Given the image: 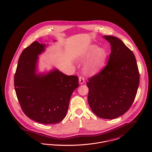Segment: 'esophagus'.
Instances as JSON below:
<instances>
[{
  "label": "esophagus",
  "mask_w": 152,
  "mask_h": 152,
  "mask_svg": "<svg viewBox=\"0 0 152 152\" xmlns=\"http://www.w3.org/2000/svg\"><path fill=\"white\" fill-rule=\"evenodd\" d=\"M79 83L80 84H83L85 83V80H84V78L82 77H80L79 78Z\"/></svg>",
  "instance_id": "34e87169"
}]
</instances>
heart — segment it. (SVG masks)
Wrapping results in <instances>:
<instances>
[{"mask_svg": "<svg viewBox=\"0 0 152 152\" xmlns=\"http://www.w3.org/2000/svg\"><path fill=\"white\" fill-rule=\"evenodd\" d=\"M109 52L105 48L96 45H90L78 57V61H86L83 70L87 75H94L101 71L105 65Z\"/></svg>", "mask_w": 152, "mask_h": 152, "instance_id": "b5f03b06", "label": "heart"}]
</instances>
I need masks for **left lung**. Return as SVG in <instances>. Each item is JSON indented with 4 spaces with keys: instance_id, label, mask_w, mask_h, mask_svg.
Returning a JSON list of instances; mask_svg holds the SVG:
<instances>
[{
    "instance_id": "left-lung-1",
    "label": "left lung",
    "mask_w": 152,
    "mask_h": 152,
    "mask_svg": "<svg viewBox=\"0 0 152 152\" xmlns=\"http://www.w3.org/2000/svg\"><path fill=\"white\" fill-rule=\"evenodd\" d=\"M111 45L107 65L89 79L88 101L98 117L113 119L132 106L137 94L140 74L134 53L122 41L114 36H102Z\"/></svg>"
}]
</instances>
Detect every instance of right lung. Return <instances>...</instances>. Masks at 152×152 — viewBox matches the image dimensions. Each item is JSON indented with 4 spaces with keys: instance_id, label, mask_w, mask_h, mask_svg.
Here are the masks:
<instances>
[{
    "instance_id": "1",
    "label": "right lung",
    "mask_w": 152,
    "mask_h": 152,
    "mask_svg": "<svg viewBox=\"0 0 152 152\" xmlns=\"http://www.w3.org/2000/svg\"><path fill=\"white\" fill-rule=\"evenodd\" d=\"M47 46L34 41L22 51L14 75V86L24 113L38 123L52 124L65 118L71 94L79 84L77 76L67 75L56 68L39 72V55Z\"/></svg>"
}]
</instances>
